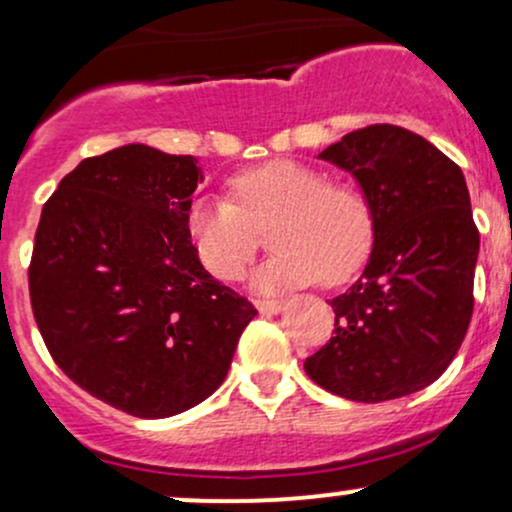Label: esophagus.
<instances>
[{
	"label": "esophagus",
	"mask_w": 512,
	"mask_h": 512,
	"mask_svg": "<svg viewBox=\"0 0 512 512\" xmlns=\"http://www.w3.org/2000/svg\"><path fill=\"white\" fill-rule=\"evenodd\" d=\"M255 305L260 313H267V315H279L286 310V301H255Z\"/></svg>",
	"instance_id": "34e87169"
}]
</instances>
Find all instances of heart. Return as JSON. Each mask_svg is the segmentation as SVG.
Here are the masks:
<instances>
[{"label":"heart","mask_w":512,"mask_h":512,"mask_svg":"<svg viewBox=\"0 0 512 512\" xmlns=\"http://www.w3.org/2000/svg\"><path fill=\"white\" fill-rule=\"evenodd\" d=\"M226 195L195 197L187 207V233L199 262L223 281L245 272L260 243V226L274 223L276 252L252 274L262 293L296 289L322 279L342 284L368 260L375 214L354 185L298 161L262 163L231 178Z\"/></svg>","instance_id":"1"}]
</instances>
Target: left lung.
Here are the masks:
<instances>
[{
	"instance_id": "left-lung-1",
	"label": "left lung",
	"mask_w": 512,
	"mask_h": 512,
	"mask_svg": "<svg viewBox=\"0 0 512 512\" xmlns=\"http://www.w3.org/2000/svg\"><path fill=\"white\" fill-rule=\"evenodd\" d=\"M354 175L375 214L361 279L332 298L334 337L305 373L351 402L424 390L455 358L474 308L479 231L457 163L419 134L370 125L320 154Z\"/></svg>"
}]
</instances>
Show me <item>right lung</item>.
I'll return each instance as SVG.
<instances>
[{
  "label": "right lung",
  "mask_w": 512,
  "mask_h": 512,
  "mask_svg": "<svg viewBox=\"0 0 512 512\" xmlns=\"http://www.w3.org/2000/svg\"><path fill=\"white\" fill-rule=\"evenodd\" d=\"M195 156L146 144L84 158L45 202L28 289L50 356L139 419L204 402L257 310L216 281L187 233Z\"/></svg>",
  "instance_id": "right-lung-1"
}]
</instances>
